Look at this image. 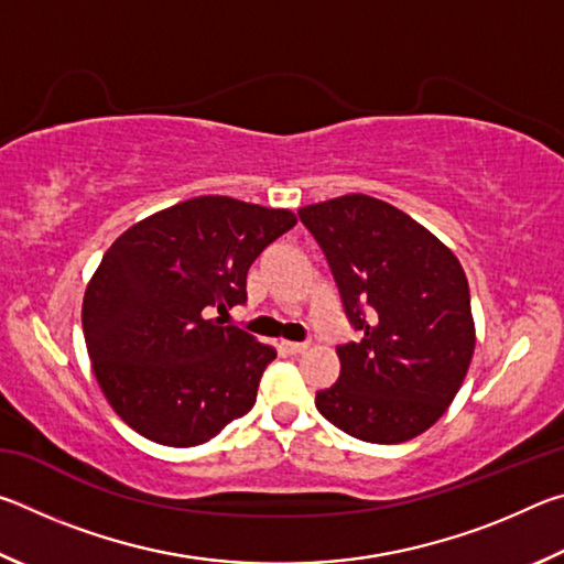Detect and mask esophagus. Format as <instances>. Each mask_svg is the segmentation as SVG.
<instances>
[{"label": "esophagus", "instance_id": "obj_1", "mask_svg": "<svg viewBox=\"0 0 564 564\" xmlns=\"http://www.w3.org/2000/svg\"><path fill=\"white\" fill-rule=\"evenodd\" d=\"M281 346L291 352V356H299L305 348H308V343H295V340H283Z\"/></svg>", "mask_w": 564, "mask_h": 564}]
</instances>
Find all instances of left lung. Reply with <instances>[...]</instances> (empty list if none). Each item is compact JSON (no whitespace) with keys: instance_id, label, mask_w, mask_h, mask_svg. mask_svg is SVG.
Listing matches in <instances>:
<instances>
[{"instance_id":"left-lung-1","label":"left lung","mask_w":564,"mask_h":564,"mask_svg":"<svg viewBox=\"0 0 564 564\" xmlns=\"http://www.w3.org/2000/svg\"><path fill=\"white\" fill-rule=\"evenodd\" d=\"M358 338L336 348L340 376L321 415L358 441L425 433L460 390L475 350L460 261L400 208L366 194L303 206Z\"/></svg>"}]
</instances>
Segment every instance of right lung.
<instances>
[{"instance_id":"1","label":"right lung","mask_w":564,"mask_h":564,"mask_svg":"<svg viewBox=\"0 0 564 564\" xmlns=\"http://www.w3.org/2000/svg\"><path fill=\"white\" fill-rule=\"evenodd\" d=\"M295 216L196 196L123 231L84 293L94 376L117 415L159 445L208 443L256 403L271 346L216 312L246 301V273Z\"/></svg>"}]
</instances>
